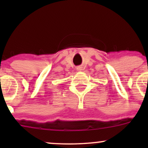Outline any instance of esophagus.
<instances>
[{
	"label": "esophagus",
	"instance_id": "esophagus-1",
	"mask_svg": "<svg viewBox=\"0 0 148 148\" xmlns=\"http://www.w3.org/2000/svg\"><path fill=\"white\" fill-rule=\"evenodd\" d=\"M76 69H77V71H81V70H82V69H81V67H78L77 68H76Z\"/></svg>",
	"mask_w": 148,
	"mask_h": 148
}]
</instances>
